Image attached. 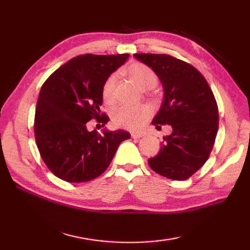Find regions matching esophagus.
Returning <instances> with one entry per match:
<instances>
[{"mask_svg":"<svg viewBox=\"0 0 250 250\" xmlns=\"http://www.w3.org/2000/svg\"><path fill=\"white\" fill-rule=\"evenodd\" d=\"M131 136L133 137V139H141V137L144 136V134H143V133H137V132H133V133L131 134Z\"/></svg>","mask_w":250,"mask_h":250,"instance_id":"obj_1","label":"esophagus"}]
</instances>
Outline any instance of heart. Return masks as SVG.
<instances>
[{
	"label": "heart",
	"instance_id": "1",
	"mask_svg": "<svg viewBox=\"0 0 250 250\" xmlns=\"http://www.w3.org/2000/svg\"><path fill=\"white\" fill-rule=\"evenodd\" d=\"M124 73L142 90L151 89L158 83V75L150 66L142 62H132L125 67ZM117 74H110L102 86V98L108 105L116 102ZM151 116V110L146 105L117 107L111 115L113 124L117 128L139 131L145 125Z\"/></svg>",
	"mask_w": 250,
	"mask_h": 250
}]
</instances>
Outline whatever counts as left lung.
<instances>
[{
    "instance_id": "1",
    "label": "left lung",
    "mask_w": 250,
    "mask_h": 250,
    "mask_svg": "<svg viewBox=\"0 0 250 250\" xmlns=\"http://www.w3.org/2000/svg\"><path fill=\"white\" fill-rule=\"evenodd\" d=\"M134 57L157 73L166 92L152 125L158 130L163 125L173 129L148 164L167 178L188 179L204 166L213 150L219 125L215 95L204 76L188 62L169 55Z\"/></svg>"
}]
</instances>
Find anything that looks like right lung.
Returning <instances> with one entry per match:
<instances>
[{
    "label": "right lung",
    "instance_id": "right-lung-1",
    "mask_svg": "<svg viewBox=\"0 0 250 250\" xmlns=\"http://www.w3.org/2000/svg\"><path fill=\"white\" fill-rule=\"evenodd\" d=\"M130 57L81 55L55 71L42 86L34 117V135L40 155L52 174L68 183H83L103 174L117 148L130 133L124 130L89 132L95 119L109 120L101 109L102 86Z\"/></svg>",
    "mask_w": 250,
    "mask_h": 250
}]
</instances>
